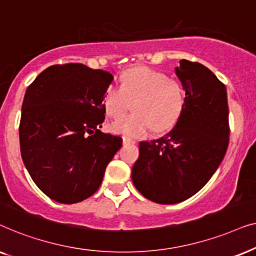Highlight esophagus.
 I'll return each instance as SVG.
<instances>
[{
  "instance_id": "esophagus-1",
  "label": "esophagus",
  "mask_w": 256,
  "mask_h": 256,
  "mask_svg": "<svg viewBox=\"0 0 256 256\" xmlns=\"http://www.w3.org/2000/svg\"><path fill=\"white\" fill-rule=\"evenodd\" d=\"M134 139H131V138H128V137H124L122 138V144L124 145H130V144H134Z\"/></svg>"
}]
</instances>
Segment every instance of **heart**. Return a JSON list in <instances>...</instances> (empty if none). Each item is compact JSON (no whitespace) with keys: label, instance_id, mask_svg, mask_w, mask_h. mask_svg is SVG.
Returning <instances> with one entry per match:
<instances>
[{"label":"heart","instance_id":"b5f03b06","mask_svg":"<svg viewBox=\"0 0 256 256\" xmlns=\"http://www.w3.org/2000/svg\"><path fill=\"white\" fill-rule=\"evenodd\" d=\"M134 101L135 114L118 119L111 125L116 134L142 137L152 128L156 132L168 130L182 114L186 94L180 82L171 80L162 71L139 66L128 70L122 77L120 86H108L103 103L108 117L117 119Z\"/></svg>","mask_w":256,"mask_h":256}]
</instances>
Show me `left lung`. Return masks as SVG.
<instances>
[{"label": "left lung", "mask_w": 256, "mask_h": 256, "mask_svg": "<svg viewBox=\"0 0 256 256\" xmlns=\"http://www.w3.org/2000/svg\"><path fill=\"white\" fill-rule=\"evenodd\" d=\"M176 74L186 104L174 128L162 138L139 144L132 182L156 204L182 202L212 178L230 142L227 90L202 64L180 60Z\"/></svg>", "instance_id": "left-lung-1"}]
</instances>
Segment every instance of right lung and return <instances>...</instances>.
I'll return each instance as SVG.
<instances>
[{"mask_svg":"<svg viewBox=\"0 0 256 256\" xmlns=\"http://www.w3.org/2000/svg\"><path fill=\"white\" fill-rule=\"evenodd\" d=\"M112 80L108 71L68 63L49 66L26 88L21 156L34 182L54 202L76 204L92 196L122 148V137L100 130Z\"/></svg>","mask_w":256,"mask_h":256,"instance_id":"add662e5","label":"right lung"}]
</instances>
